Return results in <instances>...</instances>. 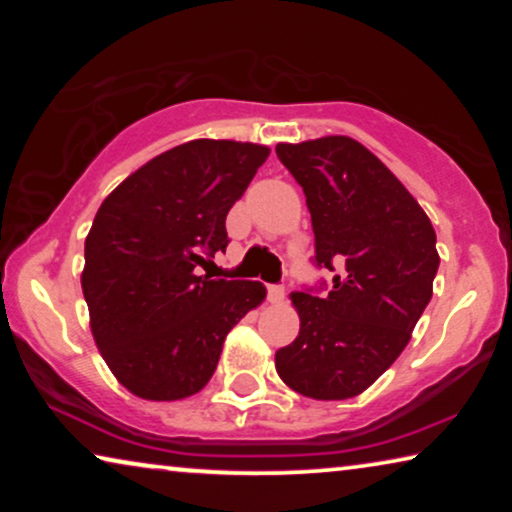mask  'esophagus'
Segmentation results:
<instances>
[{
	"label": "esophagus",
	"instance_id": "esophagus-1",
	"mask_svg": "<svg viewBox=\"0 0 512 512\" xmlns=\"http://www.w3.org/2000/svg\"><path fill=\"white\" fill-rule=\"evenodd\" d=\"M268 300L279 305L284 300V286H268Z\"/></svg>",
	"mask_w": 512,
	"mask_h": 512
}]
</instances>
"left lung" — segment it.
Returning <instances> with one entry per match:
<instances>
[{
    "mask_svg": "<svg viewBox=\"0 0 512 512\" xmlns=\"http://www.w3.org/2000/svg\"><path fill=\"white\" fill-rule=\"evenodd\" d=\"M312 216L317 263L340 275L326 296L291 293L298 338L275 354L286 387L314 401L366 391L412 338L433 296L436 230L396 174L345 135L277 144Z\"/></svg>",
    "mask_w": 512,
    "mask_h": 512,
    "instance_id": "1",
    "label": "left lung"
}]
</instances>
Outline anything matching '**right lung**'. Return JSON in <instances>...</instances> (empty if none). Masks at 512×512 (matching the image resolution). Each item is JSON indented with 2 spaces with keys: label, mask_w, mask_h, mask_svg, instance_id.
I'll use <instances>...</instances> for the list:
<instances>
[{
  "label": "right lung",
  "mask_w": 512,
  "mask_h": 512,
  "mask_svg": "<svg viewBox=\"0 0 512 512\" xmlns=\"http://www.w3.org/2000/svg\"><path fill=\"white\" fill-rule=\"evenodd\" d=\"M268 156L263 144L193 139L151 158L97 209L81 289L95 345L130 394H198L230 328L265 300L261 282L198 268L226 251V216Z\"/></svg>",
  "instance_id": "1"
}]
</instances>
